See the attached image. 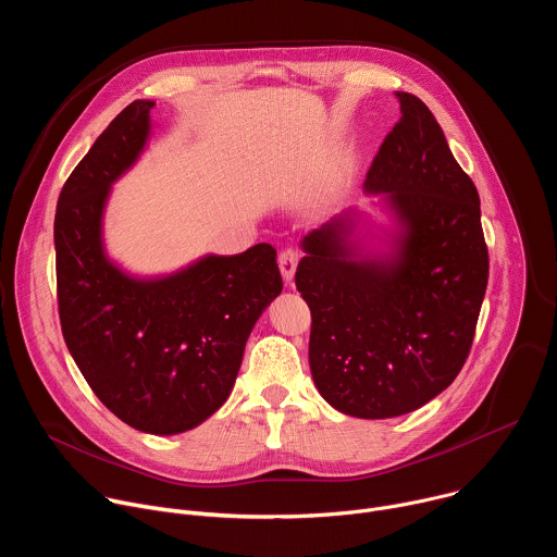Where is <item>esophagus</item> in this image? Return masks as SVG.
<instances>
[{
  "label": "esophagus",
  "mask_w": 557,
  "mask_h": 557,
  "mask_svg": "<svg viewBox=\"0 0 557 557\" xmlns=\"http://www.w3.org/2000/svg\"><path fill=\"white\" fill-rule=\"evenodd\" d=\"M297 262H299V253L295 249H284L277 258V264H280V271H282V277L286 284L293 282V275H295V269H297Z\"/></svg>",
  "instance_id": "1"
}]
</instances>
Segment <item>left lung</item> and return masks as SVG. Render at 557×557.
I'll list each match as a JSON object with an SVG mask.
<instances>
[{"mask_svg":"<svg viewBox=\"0 0 557 557\" xmlns=\"http://www.w3.org/2000/svg\"><path fill=\"white\" fill-rule=\"evenodd\" d=\"M401 119L363 189L396 228L389 251H366L359 213L310 231L295 286L310 308L312 381L339 412L392 419L419 410L460 372L490 277L481 198L430 108L396 92Z\"/></svg>","mask_w":557,"mask_h":557,"instance_id":"1","label":"left lung"}]
</instances>
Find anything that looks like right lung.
I'll return each mask as SVG.
<instances>
[{"mask_svg":"<svg viewBox=\"0 0 557 557\" xmlns=\"http://www.w3.org/2000/svg\"><path fill=\"white\" fill-rule=\"evenodd\" d=\"M151 108L129 103L59 194L57 299L65 346L101 404L134 430L181 434L226 401L282 275L267 243L163 277L127 275L106 256L110 187L145 149Z\"/></svg>","mask_w":557,"mask_h":557,"instance_id":"obj_1","label":"right lung"}]
</instances>
